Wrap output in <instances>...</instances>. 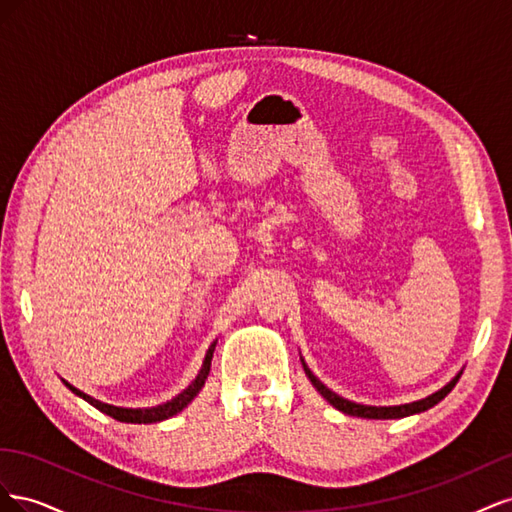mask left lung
<instances>
[{
	"mask_svg": "<svg viewBox=\"0 0 512 512\" xmlns=\"http://www.w3.org/2000/svg\"><path fill=\"white\" fill-rule=\"evenodd\" d=\"M305 367V365H303ZM305 374L309 376V380H312V384L318 389V393L329 401V404L337 410H342L344 414H350V416H361V418H401V416H410V414H416V412H423L427 408H433L438 404V401H442L448 393L453 391V386L459 382L461 376H455L451 382H448L444 389H440L438 393H433L421 401H412V404H404V406H389V408H376V406H361V404H354V401H348L344 397L335 395L333 391H329L327 386H324L312 371H309L305 367Z\"/></svg>",
	"mask_w": 512,
	"mask_h": 512,
	"instance_id": "8db88e82",
	"label": "left lung"
}]
</instances>
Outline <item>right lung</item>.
Returning <instances> with one entry per match:
<instances>
[{
	"instance_id": "right-lung-1",
	"label": "right lung",
	"mask_w": 512,
	"mask_h": 512,
	"mask_svg": "<svg viewBox=\"0 0 512 512\" xmlns=\"http://www.w3.org/2000/svg\"><path fill=\"white\" fill-rule=\"evenodd\" d=\"M215 344H218V342H213V344L209 346L207 356H205V363H203V367H200L196 380L188 386V389H185L183 393H179L175 399H170V401H166V404L156 406V408H147V410L138 408V410H132V408L108 406V404H102V401H98V399H94V397H89V395H85V393H81V391H76L74 386H70L68 382H66V386H68V389H70L72 393H76V395H81L83 399H87L89 404L96 406L100 412L117 418V421H123V423H158V421H164V418H168V416H175L177 412H181V410H183L185 406H188L190 401L198 395V391L203 389L205 380H207V376H209V369H211V359H213Z\"/></svg>"
}]
</instances>
